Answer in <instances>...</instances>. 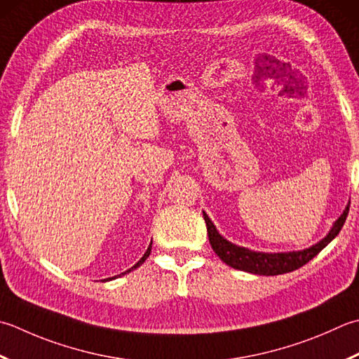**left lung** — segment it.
<instances>
[{"label": "left lung", "instance_id": "1", "mask_svg": "<svg viewBox=\"0 0 359 359\" xmlns=\"http://www.w3.org/2000/svg\"><path fill=\"white\" fill-rule=\"evenodd\" d=\"M348 215V205L344 210L342 215L334 221L333 227L330 229L328 233L322 238L319 243L313 244L311 248L304 250H292V252H257L250 250L243 245H236L231 241L226 240L219 231L216 230V226L210 219L208 215L203 212V219L207 224L208 240L215 254L219 257L224 263L230 268L257 273V276H278V273H286L291 271H296L302 266L306 264L310 259H313L319 252L325 248L327 244L332 243L341 231L346 217Z\"/></svg>", "mask_w": 359, "mask_h": 359}]
</instances>
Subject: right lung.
<instances>
[{
	"label": "right lung",
	"mask_w": 359,
	"mask_h": 359,
	"mask_svg": "<svg viewBox=\"0 0 359 359\" xmlns=\"http://www.w3.org/2000/svg\"><path fill=\"white\" fill-rule=\"evenodd\" d=\"M151 248H152V241H151V244H149V248H147V250L144 252V255H143L142 258H140V262H138L137 264H133L130 269H128V271H126V272H121V273H119V276H115V277H109V278H104V280H102V282H107V280H115V278H118V277H121V276H126V273H129V272H130V271H133V269H137V268H138V266H142V264H143V263L146 262V258H147V257H149V254H151Z\"/></svg>",
	"instance_id": "obj_1"
}]
</instances>
